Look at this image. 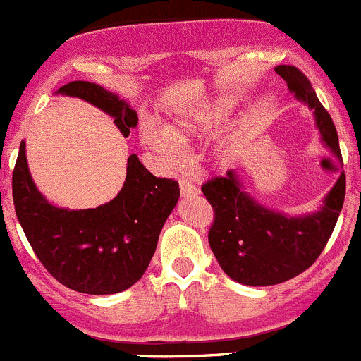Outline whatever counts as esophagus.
I'll use <instances>...</instances> for the list:
<instances>
[{"mask_svg":"<svg viewBox=\"0 0 361 361\" xmlns=\"http://www.w3.org/2000/svg\"><path fill=\"white\" fill-rule=\"evenodd\" d=\"M180 190H181V195H183V197H192V195H195L199 192L195 185H192L190 181L183 180V178L180 180Z\"/></svg>","mask_w":361,"mask_h":361,"instance_id":"esophagus-1","label":"esophagus"}]
</instances>
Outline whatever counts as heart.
Masks as SVG:
<instances>
[{
    "mask_svg": "<svg viewBox=\"0 0 361 361\" xmlns=\"http://www.w3.org/2000/svg\"><path fill=\"white\" fill-rule=\"evenodd\" d=\"M227 115L228 103L218 101V103L206 104L199 110L181 113L173 120L171 126H167V129L157 126H145L140 133V140L145 147L159 154L164 162L176 166L183 160V152L177 141L188 143V141L214 133L225 122Z\"/></svg>",
    "mask_w": 361,
    "mask_h": 361,
    "instance_id": "obj_1",
    "label": "heart"
}]
</instances>
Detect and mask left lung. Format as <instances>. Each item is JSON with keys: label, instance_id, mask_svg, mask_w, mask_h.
<instances>
[{"label": "left lung", "instance_id": "left-lung-1", "mask_svg": "<svg viewBox=\"0 0 361 361\" xmlns=\"http://www.w3.org/2000/svg\"><path fill=\"white\" fill-rule=\"evenodd\" d=\"M298 101L314 115L322 141L342 160L332 116L316 97L307 76L295 66H276ZM213 206L209 246L225 274L248 286H271L295 278L311 267L329 243L345 195V174L341 173L318 211L288 216L262 206L245 190L234 171L202 185Z\"/></svg>", "mask_w": 361, "mask_h": 361}]
</instances>
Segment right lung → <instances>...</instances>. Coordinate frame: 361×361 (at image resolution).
<instances>
[{
  "mask_svg": "<svg viewBox=\"0 0 361 361\" xmlns=\"http://www.w3.org/2000/svg\"><path fill=\"white\" fill-rule=\"evenodd\" d=\"M56 94L80 97L108 113L123 137L137 126V113L97 83L69 82ZM12 194L20 227L43 267L75 292L111 295L127 290L145 274L160 231L180 197V185L154 176L133 154L115 199L94 209H64L38 192L23 141Z\"/></svg>",
  "mask_w": 361,
  "mask_h": 361,
  "instance_id": "obj_1",
  "label": "right lung"
}]
</instances>
